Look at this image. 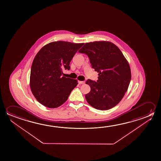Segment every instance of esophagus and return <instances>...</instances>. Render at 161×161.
I'll list each match as a JSON object with an SVG mask.
<instances>
[{"label":"esophagus","instance_id":"esophagus-1","mask_svg":"<svg viewBox=\"0 0 161 161\" xmlns=\"http://www.w3.org/2000/svg\"><path fill=\"white\" fill-rule=\"evenodd\" d=\"M78 82H79V84H84L85 83V82L84 81H78Z\"/></svg>","mask_w":161,"mask_h":161}]
</instances>
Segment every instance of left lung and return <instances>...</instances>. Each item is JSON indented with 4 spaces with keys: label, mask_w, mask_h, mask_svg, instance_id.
I'll return each mask as SVG.
<instances>
[{
    "label": "left lung",
    "mask_w": 161,
    "mask_h": 161,
    "mask_svg": "<svg viewBox=\"0 0 161 161\" xmlns=\"http://www.w3.org/2000/svg\"><path fill=\"white\" fill-rule=\"evenodd\" d=\"M89 57L98 73L97 81L87 80L91 90L85 95L87 103L99 110H108L124 97L131 75L129 64L119 47L109 42H87L79 51Z\"/></svg>",
    "instance_id": "8db88e82"
}]
</instances>
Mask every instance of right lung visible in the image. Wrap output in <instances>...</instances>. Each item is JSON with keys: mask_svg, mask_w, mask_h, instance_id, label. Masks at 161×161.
Here are the masks:
<instances>
[{"mask_svg": "<svg viewBox=\"0 0 161 161\" xmlns=\"http://www.w3.org/2000/svg\"><path fill=\"white\" fill-rule=\"evenodd\" d=\"M84 43L58 41L47 44L39 50L32 64L30 85L36 100L47 108H55L67 100L76 87L77 80L62 76Z\"/></svg>", "mask_w": 161, "mask_h": 161, "instance_id": "right-lung-1", "label": "right lung"}]
</instances>
